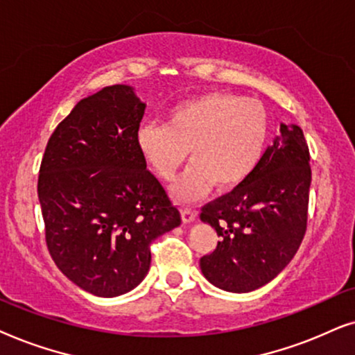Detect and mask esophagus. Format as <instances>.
Here are the masks:
<instances>
[{
	"label": "esophagus",
	"mask_w": 355,
	"mask_h": 355,
	"mask_svg": "<svg viewBox=\"0 0 355 355\" xmlns=\"http://www.w3.org/2000/svg\"><path fill=\"white\" fill-rule=\"evenodd\" d=\"M198 212L195 209H191V207H183L182 209V220L185 222V224H190L196 219Z\"/></svg>",
	"instance_id": "obj_1"
}]
</instances>
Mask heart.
Instances as JSON below:
<instances>
[{
	"mask_svg": "<svg viewBox=\"0 0 355 355\" xmlns=\"http://www.w3.org/2000/svg\"><path fill=\"white\" fill-rule=\"evenodd\" d=\"M269 138L263 103L234 92H207L175 105L165 125L148 123L136 133L139 154L162 180H172L188 157L193 160L172 187L178 201H193L216 188L234 190L252 177Z\"/></svg>",
	"mask_w": 355,
	"mask_h": 355,
	"instance_id": "heart-1",
	"label": "heart"
}]
</instances>
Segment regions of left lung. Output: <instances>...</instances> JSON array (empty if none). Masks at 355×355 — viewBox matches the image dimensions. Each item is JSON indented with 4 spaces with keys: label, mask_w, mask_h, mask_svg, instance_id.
I'll return each mask as SVG.
<instances>
[{
    "label": "left lung",
    "mask_w": 355,
    "mask_h": 355,
    "mask_svg": "<svg viewBox=\"0 0 355 355\" xmlns=\"http://www.w3.org/2000/svg\"><path fill=\"white\" fill-rule=\"evenodd\" d=\"M279 131L252 177L201 211V220L214 227L220 240L200 266L222 291L243 294L271 282L291 263L305 235L309 146L297 125L281 123Z\"/></svg>",
    "instance_id": "8db88e82"
}]
</instances>
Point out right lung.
I'll return each mask as SVG.
<instances>
[{
	"mask_svg": "<svg viewBox=\"0 0 355 355\" xmlns=\"http://www.w3.org/2000/svg\"><path fill=\"white\" fill-rule=\"evenodd\" d=\"M144 110L131 86L103 87L76 103L42 159L46 247L71 282L98 297L133 291L153 240L182 222L136 146Z\"/></svg>",
	"mask_w": 355,
	"mask_h": 355,
	"instance_id": "1",
	"label": "right lung"
}]
</instances>
